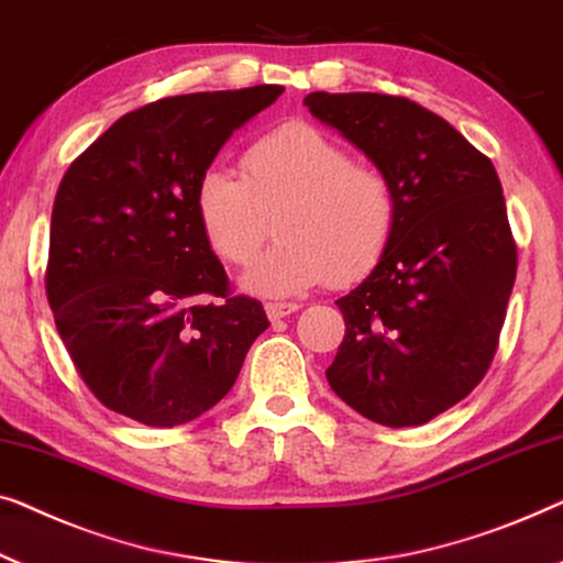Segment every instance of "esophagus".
I'll list each match as a JSON object with an SVG mask.
<instances>
[{
	"label": "esophagus",
	"mask_w": 563,
	"mask_h": 563,
	"mask_svg": "<svg viewBox=\"0 0 563 563\" xmlns=\"http://www.w3.org/2000/svg\"><path fill=\"white\" fill-rule=\"evenodd\" d=\"M298 308H300L298 303H267L265 313H267V319H271V321H278V319H285V316L296 313Z\"/></svg>",
	"instance_id": "esophagus-1"
}]
</instances>
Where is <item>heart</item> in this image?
I'll use <instances>...</instances> for the list:
<instances>
[{
    "instance_id": "obj_1",
    "label": "heart",
    "mask_w": 563,
    "mask_h": 563,
    "mask_svg": "<svg viewBox=\"0 0 563 563\" xmlns=\"http://www.w3.org/2000/svg\"><path fill=\"white\" fill-rule=\"evenodd\" d=\"M194 211L209 247L244 265L278 213L280 240L242 273L255 296H296L313 285L352 283L390 244L398 201L385 173L352 155L319 126L285 124L242 155V178L209 168L194 188Z\"/></svg>"
}]
</instances>
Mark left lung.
Instances as JSON below:
<instances>
[{
	"instance_id": "1",
	"label": "left lung",
	"mask_w": 563,
	"mask_h": 563,
	"mask_svg": "<svg viewBox=\"0 0 563 563\" xmlns=\"http://www.w3.org/2000/svg\"><path fill=\"white\" fill-rule=\"evenodd\" d=\"M303 104L385 173L398 201L379 263L336 300L346 331L327 379L369 421L429 423L474 390L500 339L518 271L500 178L410 99L313 91Z\"/></svg>"
}]
</instances>
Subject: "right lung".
I'll return each mask as SVG.
<instances>
[{
	"mask_svg": "<svg viewBox=\"0 0 563 563\" xmlns=\"http://www.w3.org/2000/svg\"><path fill=\"white\" fill-rule=\"evenodd\" d=\"M280 93L263 84L161 99L117 120L63 176L47 303L78 375L114 413L157 429L194 421L271 327L260 300L229 298L194 188Z\"/></svg>",
	"mask_w": 563,
	"mask_h": 563,
	"instance_id": "1",
	"label": "right lung"
}]
</instances>
